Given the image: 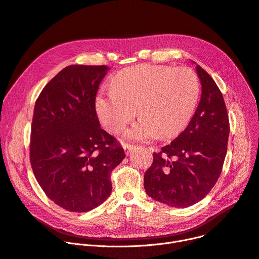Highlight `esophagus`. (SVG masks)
Wrapping results in <instances>:
<instances>
[{
    "label": "esophagus",
    "instance_id": "34e87169",
    "mask_svg": "<svg viewBox=\"0 0 259 259\" xmlns=\"http://www.w3.org/2000/svg\"><path fill=\"white\" fill-rule=\"evenodd\" d=\"M135 148V146L131 145V144H123V149L125 151V154L128 156L131 154V151Z\"/></svg>",
    "mask_w": 259,
    "mask_h": 259
}]
</instances>
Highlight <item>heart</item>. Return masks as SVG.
Instances as JSON below:
<instances>
[{
  "label": "heart",
  "instance_id": "1",
  "mask_svg": "<svg viewBox=\"0 0 259 259\" xmlns=\"http://www.w3.org/2000/svg\"><path fill=\"white\" fill-rule=\"evenodd\" d=\"M199 94V79L188 68L139 65L118 74L113 89L97 96L96 112L103 126L117 134L134 119L138 106L142 117L125 138L146 141L159 133L168 138L187 125Z\"/></svg>",
  "mask_w": 259,
  "mask_h": 259
}]
</instances>
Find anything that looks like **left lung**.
I'll return each mask as SVG.
<instances>
[{
    "mask_svg": "<svg viewBox=\"0 0 259 259\" xmlns=\"http://www.w3.org/2000/svg\"><path fill=\"white\" fill-rule=\"evenodd\" d=\"M195 71L202 85L197 109L185 131L160 153H154L153 164L144 175V189L151 199L176 208L196 204L213 188L230 132L219 87L196 64Z\"/></svg>",
    "mask_w": 259,
    "mask_h": 259,
    "instance_id": "8db88e82",
    "label": "left lung"
}]
</instances>
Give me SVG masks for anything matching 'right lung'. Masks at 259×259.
<instances>
[{
  "label": "right lung",
  "mask_w": 259,
  "mask_h": 259,
  "mask_svg": "<svg viewBox=\"0 0 259 259\" xmlns=\"http://www.w3.org/2000/svg\"><path fill=\"white\" fill-rule=\"evenodd\" d=\"M106 66L72 65L40 92L34 106L30 162L39 186L56 205L87 212L112 192L111 172L123 148L100 127L95 99Z\"/></svg>",
  "instance_id": "right-lung-1"
}]
</instances>
